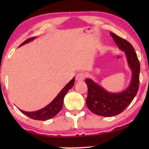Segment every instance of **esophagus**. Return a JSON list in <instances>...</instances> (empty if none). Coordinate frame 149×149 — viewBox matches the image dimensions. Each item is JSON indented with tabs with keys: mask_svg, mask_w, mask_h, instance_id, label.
<instances>
[{
	"mask_svg": "<svg viewBox=\"0 0 149 149\" xmlns=\"http://www.w3.org/2000/svg\"><path fill=\"white\" fill-rule=\"evenodd\" d=\"M76 80L77 81H84L85 78V75L84 73L83 72H80V73H78L76 75Z\"/></svg>",
	"mask_w": 149,
	"mask_h": 149,
	"instance_id": "34e87169",
	"label": "esophagus"
}]
</instances>
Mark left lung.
I'll use <instances>...</instances> for the list:
<instances>
[{
    "label": "left lung",
    "instance_id": "8db88e82",
    "mask_svg": "<svg viewBox=\"0 0 149 149\" xmlns=\"http://www.w3.org/2000/svg\"><path fill=\"white\" fill-rule=\"evenodd\" d=\"M110 34L118 48L124 52L128 66L132 71V79L129 86L118 93L108 91L93 79H85L88 88L87 108L94 114L105 117L114 116L123 112L137 95L139 84L140 64L133 46L114 33Z\"/></svg>",
    "mask_w": 149,
    "mask_h": 149
}]
</instances>
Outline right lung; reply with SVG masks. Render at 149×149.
<instances>
[{"label":"right lung","instance_id":"right-lung-1","mask_svg":"<svg viewBox=\"0 0 149 149\" xmlns=\"http://www.w3.org/2000/svg\"><path fill=\"white\" fill-rule=\"evenodd\" d=\"M37 37H33L32 38H29L25 41L24 42L19 45V47L23 46L25 44H27L30 41H33L35 39H36ZM75 82V77L65 85V87L60 91V93L57 95V96L54 99L52 100L51 102H50L49 104L46 107L41 108L39 110L35 111V112H26V111L20 110V112H22L23 114L26 115L27 116L30 118L37 120H47L50 118L55 116L60 110H62L63 103H64V99L65 95L70 89H71L74 85Z\"/></svg>","mask_w":149,"mask_h":149}]
</instances>
